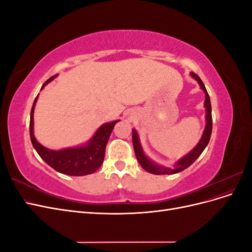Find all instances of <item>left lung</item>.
I'll return each instance as SVG.
<instances>
[{"mask_svg": "<svg viewBox=\"0 0 252 252\" xmlns=\"http://www.w3.org/2000/svg\"><path fill=\"white\" fill-rule=\"evenodd\" d=\"M190 75H191V77L197 82V84L200 85V88L204 91V94H205L204 107L206 110V114H205L206 125H205V129H204L203 134H202V138L200 139L199 143L195 145L194 148L191 151H189L186 156L181 158L179 161H177V163H174L173 167H166L163 165H158V163L152 161L151 158H149L146 155H145V152H144L143 147L141 145L139 133L133 128L132 129V144H133L135 157H136V158H138L140 165L149 173H152V174H173V173L181 172L182 170L188 168V167L201 156V154L209 143L211 131H212V117H211L210 98H209L207 90H206L205 85L203 84L199 75H196L193 72H190Z\"/></svg>", "mask_w": 252, "mask_h": 252, "instance_id": "left-lung-1", "label": "left lung"}]
</instances>
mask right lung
<instances>
[{
  "label": "right lung",
  "instance_id": "1",
  "mask_svg": "<svg viewBox=\"0 0 252 252\" xmlns=\"http://www.w3.org/2000/svg\"><path fill=\"white\" fill-rule=\"evenodd\" d=\"M58 74L53 75L50 79L43 84L41 90L47 85L48 83L55 80ZM39 94L36 95L33 102L32 112H30V140L35 151L45 162H46L53 169L67 175L73 177H81L95 172L103 164L105 157L106 145L108 143L109 136L112 129L120 120L109 122L101 125L96 129V131L91 136L85 144L79 145L75 147H68L60 150H53L44 147L36 141L33 130V112Z\"/></svg>",
  "mask_w": 252,
  "mask_h": 252
}]
</instances>
